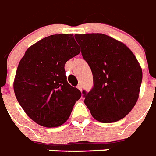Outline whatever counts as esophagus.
<instances>
[{
    "label": "esophagus",
    "instance_id": "34e87169",
    "mask_svg": "<svg viewBox=\"0 0 156 156\" xmlns=\"http://www.w3.org/2000/svg\"><path fill=\"white\" fill-rule=\"evenodd\" d=\"M77 88H78L80 91H82V87H81L80 84H78V85H77Z\"/></svg>",
    "mask_w": 156,
    "mask_h": 156
}]
</instances>
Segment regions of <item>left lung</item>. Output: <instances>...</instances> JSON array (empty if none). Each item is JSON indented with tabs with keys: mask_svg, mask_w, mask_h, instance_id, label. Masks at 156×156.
Instances as JSON below:
<instances>
[{
	"mask_svg": "<svg viewBox=\"0 0 156 156\" xmlns=\"http://www.w3.org/2000/svg\"><path fill=\"white\" fill-rule=\"evenodd\" d=\"M75 38L93 75L94 87L83 92L92 117L105 123L124 118L140 96L143 73L136 56L124 44L102 33Z\"/></svg>",
	"mask_w": 156,
	"mask_h": 156,
	"instance_id": "8db88e82",
	"label": "left lung"
}]
</instances>
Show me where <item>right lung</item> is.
I'll use <instances>...</instances> for the list:
<instances>
[{"label":"right lung","instance_id":"right-lung-1","mask_svg":"<svg viewBox=\"0 0 156 156\" xmlns=\"http://www.w3.org/2000/svg\"><path fill=\"white\" fill-rule=\"evenodd\" d=\"M80 52L73 34H56L30 46L21 58L14 92L24 112L39 125H62L80 98V90L68 83L64 70L65 63Z\"/></svg>","mask_w":156,"mask_h":156}]
</instances>
